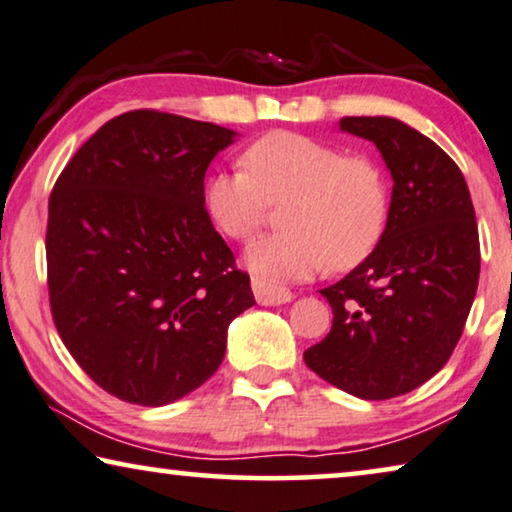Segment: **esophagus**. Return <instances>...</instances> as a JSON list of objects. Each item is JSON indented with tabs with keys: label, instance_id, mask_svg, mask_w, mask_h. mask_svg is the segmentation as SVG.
<instances>
[{
	"label": "esophagus",
	"instance_id": "1",
	"mask_svg": "<svg viewBox=\"0 0 512 512\" xmlns=\"http://www.w3.org/2000/svg\"><path fill=\"white\" fill-rule=\"evenodd\" d=\"M253 292H255L257 304H262V306L287 304V301H292V297H294L287 287L271 283V280H266V278H253Z\"/></svg>",
	"mask_w": 512,
	"mask_h": 512
}]
</instances>
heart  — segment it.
<instances>
[{"label": "heart", "instance_id": "b5f03b06", "mask_svg": "<svg viewBox=\"0 0 512 512\" xmlns=\"http://www.w3.org/2000/svg\"><path fill=\"white\" fill-rule=\"evenodd\" d=\"M243 169L206 178L204 208L215 229L248 241L271 206L285 204L276 234L257 239L246 264L266 280L306 278L327 266L350 271L373 255L390 220V181L369 155L297 132L250 143Z\"/></svg>", "mask_w": 512, "mask_h": 512}]
</instances>
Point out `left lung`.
Returning <instances> with one entry per match:
<instances>
[{
	"label": "left lung",
	"mask_w": 512,
	"mask_h": 512,
	"mask_svg": "<svg viewBox=\"0 0 512 512\" xmlns=\"http://www.w3.org/2000/svg\"><path fill=\"white\" fill-rule=\"evenodd\" d=\"M341 129L383 153L390 220L373 255L320 290L334 320L304 362L352 397L383 401L427 383L455 350L478 290V222L462 171L417 129L383 115L341 118Z\"/></svg>",
	"instance_id": "obj_1"
}]
</instances>
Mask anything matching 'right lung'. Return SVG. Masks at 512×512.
I'll return each instance as SVG.
<instances>
[{
    "mask_svg": "<svg viewBox=\"0 0 512 512\" xmlns=\"http://www.w3.org/2000/svg\"><path fill=\"white\" fill-rule=\"evenodd\" d=\"M236 132L153 109L115 115L48 201L50 313L113 397L164 406L218 371L250 276L204 208L208 164Z\"/></svg>",
    "mask_w": 512,
    "mask_h": 512,
    "instance_id": "obj_1",
    "label": "right lung"
}]
</instances>
